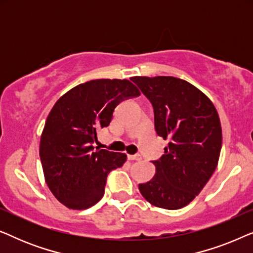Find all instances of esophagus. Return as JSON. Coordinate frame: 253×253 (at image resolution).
<instances>
[{
  "mask_svg": "<svg viewBox=\"0 0 253 253\" xmlns=\"http://www.w3.org/2000/svg\"><path fill=\"white\" fill-rule=\"evenodd\" d=\"M127 159L129 160H136V161H139L141 160V155L140 154H134V155H127Z\"/></svg>",
  "mask_w": 253,
  "mask_h": 253,
  "instance_id": "1",
  "label": "esophagus"
}]
</instances>
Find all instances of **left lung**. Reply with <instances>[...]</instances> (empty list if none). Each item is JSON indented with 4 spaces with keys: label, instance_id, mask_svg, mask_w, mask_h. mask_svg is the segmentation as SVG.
<instances>
[{
    "label": "left lung",
    "instance_id": "obj_1",
    "mask_svg": "<svg viewBox=\"0 0 253 253\" xmlns=\"http://www.w3.org/2000/svg\"><path fill=\"white\" fill-rule=\"evenodd\" d=\"M154 109L155 131L169 139L165 154L153 161L157 172L139 184L141 196L165 210L182 209L202 191L219 161L222 130L209 96L170 76L131 79Z\"/></svg>",
    "mask_w": 253,
    "mask_h": 253
}]
</instances>
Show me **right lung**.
Wrapping results in <instances>:
<instances>
[{
    "instance_id": "add662e5",
    "label": "right lung",
    "mask_w": 253,
    "mask_h": 253,
    "mask_svg": "<svg viewBox=\"0 0 253 253\" xmlns=\"http://www.w3.org/2000/svg\"><path fill=\"white\" fill-rule=\"evenodd\" d=\"M140 95L127 79H95L57 100L41 133L39 154L44 181L58 202L71 210L95 205L107 176L126 161L124 153L94 150L96 131L108 126L123 100Z\"/></svg>"
}]
</instances>
